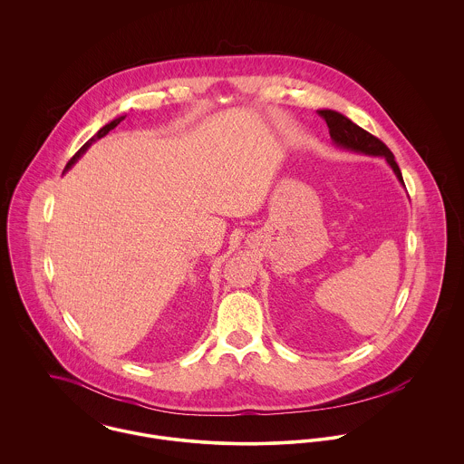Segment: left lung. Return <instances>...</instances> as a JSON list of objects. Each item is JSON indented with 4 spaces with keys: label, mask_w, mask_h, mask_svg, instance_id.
Masks as SVG:
<instances>
[{
    "label": "left lung",
    "mask_w": 464,
    "mask_h": 464,
    "mask_svg": "<svg viewBox=\"0 0 464 464\" xmlns=\"http://www.w3.org/2000/svg\"><path fill=\"white\" fill-rule=\"evenodd\" d=\"M318 114L327 121L332 142L337 148H343V150H348L353 153H361V155H368V157H384L386 162L390 164V168L393 169V173L397 175L398 182L405 188L397 160H395L392 150L381 139L366 132L364 129L355 125L352 120H348L341 112L324 109V111H318Z\"/></svg>",
    "instance_id": "obj_1"
}]
</instances>
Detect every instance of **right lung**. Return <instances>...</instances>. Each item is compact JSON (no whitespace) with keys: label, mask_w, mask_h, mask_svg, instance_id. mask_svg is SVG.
<instances>
[{"label":"right lung","mask_w":464,"mask_h":464,"mask_svg":"<svg viewBox=\"0 0 464 464\" xmlns=\"http://www.w3.org/2000/svg\"><path fill=\"white\" fill-rule=\"evenodd\" d=\"M125 118H127V116H118L116 120H112L111 123H107L105 127H102L98 132L94 133V135H92V137H91V139H89V140H87V142H85V144H83V146H82V148L72 155V159L67 162L66 169H64V171L71 169V168H72V164H76V162H78V159L87 151V148H89L92 142H96L98 139H102V137H105V135L111 132V130H114V129H116V127L125 120Z\"/></svg>","instance_id":"add662e5"}]
</instances>
